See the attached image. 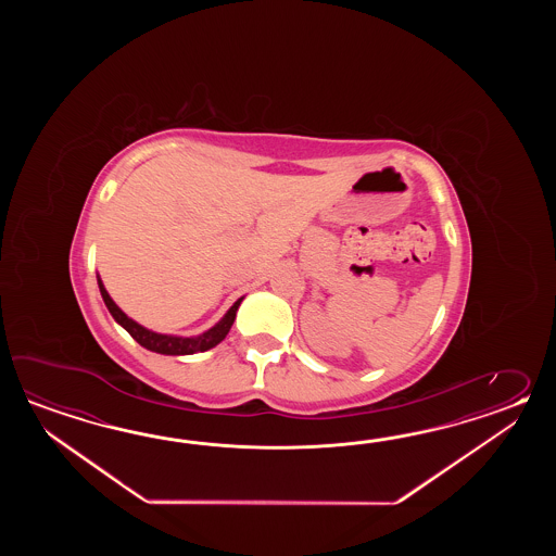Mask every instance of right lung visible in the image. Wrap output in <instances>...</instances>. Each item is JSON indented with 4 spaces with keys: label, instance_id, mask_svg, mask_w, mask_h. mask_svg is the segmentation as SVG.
<instances>
[{
    "label": "right lung",
    "instance_id": "obj_1",
    "mask_svg": "<svg viewBox=\"0 0 556 556\" xmlns=\"http://www.w3.org/2000/svg\"><path fill=\"white\" fill-rule=\"evenodd\" d=\"M99 290H101V295H103V300H105V306L109 307L111 316L117 319L118 324H121L125 330L129 331L130 336H132L137 342L141 343L142 348H147V350H151V352H156V354L166 355L199 354V352H206V350H211L214 345H218V343L225 340L226 333L230 331V328H232V321L237 318L238 306H240V302H242V298L237 300L235 306L226 312L225 318L220 319L211 330L201 333V336H194V338H177V336L154 333V331L147 330V328L139 326L137 321H132L125 312H121V307L111 300V295L106 294V290L103 288L101 280H99Z\"/></svg>",
    "mask_w": 556,
    "mask_h": 556
}]
</instances>
